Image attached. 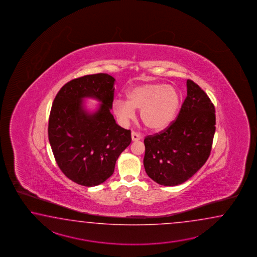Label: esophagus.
<instances>
[{
  "label": "esophagus",
  "mask_w": 257,
  "mask_h": 257,
  "mask_svg": "<svg viewBox=\"0 0 257 257\" xmlns=\"http://www.w3.org/2000/svg\"><path fill=\"white\" fill-rule=\"evenodd\" d=\"M131 139L133 142H137V141H140L142 139V135L140 133H137L135 131H132L131 132Z\"/></svg>",
  "instance_id": "1"
}]
</instances>
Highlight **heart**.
I'll return each mask as SVG.
<instances>
[{
	"label": "heart",
	"mask_w": 257,
	"mask_h": 257,
	"mask_svg": "<svg viewBox=\"0 0 257 257\" xmlns=\"http://www.w3.org/2000/svg\"><path fill=\"white\" fill-rule=\"evenodd\" d=\"M180 94L175 87L159 82H143L131 88L126 100L115 99L113 110L121 123L134 118L141 109V119L149 130L163 131L175 119L180 105Z\"/></svg>",
	"instance_id": "1"
}]
</instances>
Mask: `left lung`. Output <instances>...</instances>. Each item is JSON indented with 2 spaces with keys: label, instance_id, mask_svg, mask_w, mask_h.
<instances>
[{
  "label": "left lung",
  "instance_id": "left-lung-1",
  "mask_svg": "<svg viewBox=\"0 0 257 257\" xmlns=\"http://www.w3.org/2000/svg\"><path fill=\"white\" fill-rule=\"evenodd\" d=\"M187 96L170 126L144 140V168L154 182L181 185L207 162L216 131L215 107L197 83L187 80Z\"/></svg>",
  "mask_w": 257,
  "mask_h": 257
}]
</instances>
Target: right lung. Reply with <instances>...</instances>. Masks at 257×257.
<instances>
[{
  "label": "right lung",
  "instance_id": "add662e5",
  "mask_svg": "<svg viewBox=\"0 0 257 257\" xmlns=\"http://www.w3.org/2000/svg\"><path fill=\"white\" fill-rule=\"evenodd\" d=\"M115 78L106 73L80 77L57 93L49 120V144L62 173L84 186H95L113 175L115 162L131 142V131L111 114ZM100 102L90 111L84 98Z\"/></svg>",
  "mask_w": 257,
  "mask_h": 257
}]
</instances>
